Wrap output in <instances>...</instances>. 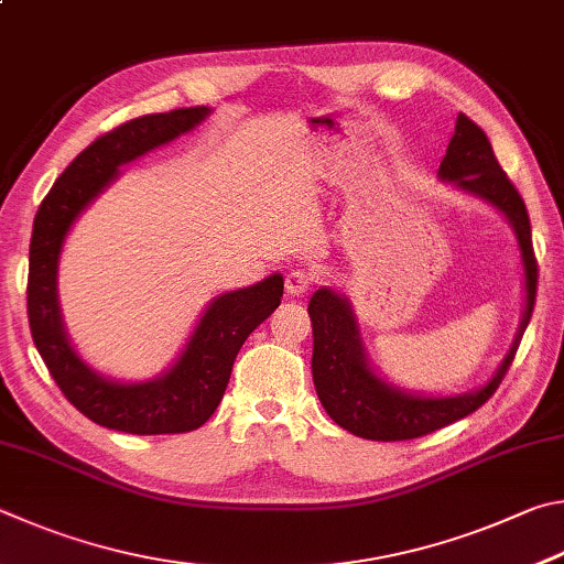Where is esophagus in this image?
Segmentation results:
<instances>
[{
    "label": "esophagus",
    "mask_w": 564,
    "mask_h": 564,
    "mask_svg": "<svg viewBox=\"0 0 564 564\" xmlns=\"http://www.w3.org/2000/svg\"><path fill=\"white\" fill-rule=\"evenodd\" d=\"M312 284H314V274L312 272L292 270L288 274V280H284V290H288L290 297H302L304 292L312 290Z\"/></svg>",
    "instance_id": "1"
}]
</instances>
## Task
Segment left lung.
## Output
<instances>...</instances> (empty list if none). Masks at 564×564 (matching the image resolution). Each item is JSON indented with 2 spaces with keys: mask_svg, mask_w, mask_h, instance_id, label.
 Returning <instances> with one entry per match:
<instances>
[{
  "mask_svg": "<svg viewBox=\"0 0 564 564\" xmlns=\"http://www.w3.org/2000/svg\"><path fill=\"white\" fill-rule=\"evenodd\" d=\"M441 181H448L460 191L480 197L508 217L518 237L522 270H525V312L512 341L508 357L486 387L478 391L458 393V397H421L391 387L371 371L364 354L359 327L354 319L351 304L344 294L322 288L310 300V319L314 334L312 377L324 411L334 423L359 438L369 441H409L426 436L448 423L466 419L478 411L500 381L506 379L516 351L525 334L538 294V262L532 252L530 217L516 185L502 171L488 135L470 121L466 113H458L456 133L438 167Z\"/></svg>",
  "mask_w": 564,
  "mask_h": 564,
  "instance_id": "obj_1",
  "label": "left lung"
}]
</instances>
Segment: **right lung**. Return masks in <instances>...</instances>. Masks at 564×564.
Listing matches in <instances>:
<instances>
[{"instance_id":"add662e5","label":"right lung","mask_w":564,"mask_h":564,"mask_svg":"<svg viewBox=\"0 0 564 564\" xmlns=\"http://www.w3.org/2000/svg\"><path fill=\"white\" fill-rule=\"evenodd\" d=\"M207 113V106L175 108L171 113L133 118L104 133L68 163L36 210L29 245V329L56 387L98 426L138 436L200 429L223 401L245 339L280 307L282 274L267 276L252 288L220 294L207 304L173 367L163 377L141 383L104 379L86 367L64 332L56 272L58 254L74 220L116 181L118 167L193 131Z\"/></svg>"}]
</instances>
